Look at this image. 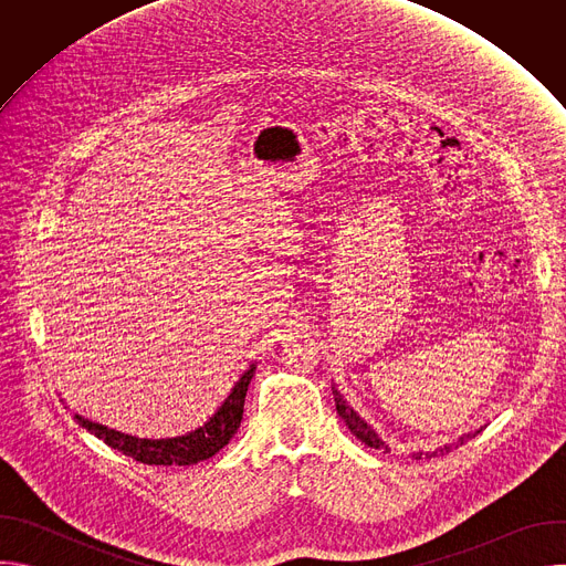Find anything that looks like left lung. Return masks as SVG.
Listing matches in <instances>:
<instances>
[{"mask_svg":"<svg viewBox=\"0 0 566 566\" xmlns=\"http://www.w3.org/2000/svg\"><path fill=\"white\" fill-rule=\"evenodd\" d=\"M332 389H334V400H336V410H338V415H340V419L345 421V426L352 430V434L354 437H358L365 446H369V448H374V450H385V452H389V446L380 439V434L349 406L347 402V398L338 391V387L336 385H332ZM483 428H476L474 432H465V434H461L457 441H452V443H446V446H441V448H437L434 452H426V457H432V454H437V452H450L452 448H457V446H461L465 439H472L474 434H479ZM421 450L419 452H415V459H421Z\"/></svg>","mask_w":566,"mask_h":566,"instance_id":"8db88e82","label":"left lung"}]
</instances>
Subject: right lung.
<instances>
[{"mask_svg": "<svg viewBox=\"0 0 566 566\" xmlns=\"http://www.w3.org/2000/svg\"><path fill=\"white\" fill-rule=\"evenodd\" d=\"M258 363L249 365V369L239 376V380L232 385L230 394L223 398L217 412L192 432L179 434V437H166V439H147L120 432L116 428L103 426L98 421H92L83 415L75 412V421L83 426L87 432L105 441L109 448L149 465H192L199 461H206L214 457L237 432L241 417H244V400L249 385L255 376Z\"/></svg>", "mask_w": 566, "mask_h": 566, "instance_id": "add662e5", "label": "right lung"}]
</instances>
